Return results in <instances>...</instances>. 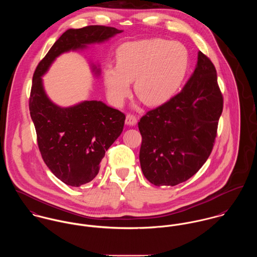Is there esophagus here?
<instances>
[{
	"mask_svg": "<svg viewBox=\"0 0 257 257\" xmlns=\"http://www.w3.org/2000/svg\"><path fill=\"white\" fill-rule=\"evenodd\" d=\"M138 122V117L132 113H127L126 117H125V123L127 125H136Z\"/></svg>",
	"mask_w": 257,
	"mask_h": 257,
	"instance_id": "esophagus-1",
	"label": "esophagus"
}]
</instances>
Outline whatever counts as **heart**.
I'll return each instance as SVG.
<instances>
[{"label": "heart", "mask_w": 257, "mask_h": 257, "mask_svg": "<svg viewBox=\"0 0 257 257\" xmlns=\"http://www.w3.org/2000/svg\"><path fill=\"white\" fill-rule=\"evenodd\" d=\"M116 67L107 66L104 80L110 100L120 105L135 92L147 105H160L171 99L183 83L189 66L188 50L182 43L162 38L128 41L116 50Z\"/></svg>", "instance_id": "1"}]
</instances>
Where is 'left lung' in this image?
<instances>
[{"instance_id":"obj_1","label":"left lung","mask_w":257,"mask_h":257,"mask_svg":"<svg viewBox=\"0 0 257 257\" xmlns=\"http://www.w3.org/2000/svg\"><path fill=\"white\" fill-rule=\"evenodd\" d=\"M222 104L216 68L199 51L181 92L139 121L140 161L150 183L175 186L199 171L214 147Z\"/></svg>"}]
</instances>
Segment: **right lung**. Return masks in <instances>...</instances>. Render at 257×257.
I'll return each instance as SVG.
<instances>
[{
    "label": "right lung",
    "mask_w": 257,
    "mask_h": 257,
    "mask_svg": "<svg viewBox=\"0 0 257 257\" xmlns=\"http://www.w3.org/2000/svg\"><path fill=\"white\" fill-rule=\"evenodd\" d=\"M122 31L105 26L67 30L38 63L33 77L30 111L42 159L63 183L80 187L92 181L106 151L120 136L125 115L101 101H84L62 108L46 95L42 76L62 53L102 43ZM100 75V68L92 65Z\"/></svg>",
    "instance_id": "right-lung-1"
}]
</instances>
